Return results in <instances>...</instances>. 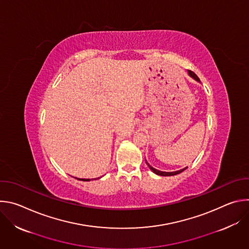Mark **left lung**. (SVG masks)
Returning a JSON list of instances; mask_svg holds the SVG:
<instances>
[{"label":"left lung","mask_w":249,"mask_h":249,"mask_svg":"<svg viewBox=\"0 0 249 249\" xmlns=\"http://www.w3.org/2000/svg\"><path fill=\"white\" fill-rule=\"evenodd\" d=\"M188 74H189V76L191 77V78H193L195 81H197V82H200V80H199V78L196 76V74L194 73V72H192V71H188ZM147 162V161H146ZM147 164L149 165V167H150V169L154 172V173H156V174H158V175H160V176H171V175H176V174H179V173H181L183 170H185L187 167H185V168H183V169H180V170H177V171H172V172H165V171H160V170H158V169H156V168H154L153 166H151L148 162H147Z\"/></svg>","instance_id":"left-lung-1"}]
</instances>
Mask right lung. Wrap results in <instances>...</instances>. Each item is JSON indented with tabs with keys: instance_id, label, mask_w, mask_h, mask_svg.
Returning a JSON list of instances; mask_svg holds the SVG:
<instances>
[{
	"instance_id": "obj_1",
	"label": "right lung",
	"mask_w": 249,
	"mask_h": 249,
	"mask_svg": "<svg viewBox=\"0 0 249 249\" xmlns=\"http://www.w3.org/2000/svg\"><path fill=\"white\" fill-rule=\"evenodd\" d=\"M80 180H83V181H89V179H80Z\"/></svg>"
}]
</instances>
